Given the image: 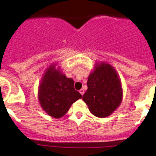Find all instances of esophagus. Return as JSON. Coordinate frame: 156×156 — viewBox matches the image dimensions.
<instances>
[{
    "label": "esophagus",
    "mask_w": 156,
    "mask_h": 156,
    "mask_svg": "<svg viewBox=\"0 0 156 156\" xmlns=\"http://www.w3.org/2000/svg\"><path fill=\"white\" fill-rule=\"evenodd\" d=\"M79 92H80V94H81V95L83 96V95H84V89H81V90H80Z\"/></svg>",
    "instance_id": "obj_1"
}]
</instances>
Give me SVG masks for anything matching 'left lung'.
<instances>
[{"label": "left lung", "mask_w": 156, "mask_h": 156, "mask_svg": "<svg viewBox=\"0 0 156 156\" xmlns=\"http://www.w3.org/2000/svg\"><path fill=\"white\" fill-rule=\"evenodd\" d=\"M87 85L82 100L94 115L108 117L120 106L123 89L120 78L112 65L97 62L88 76Z\"/></svg>", "instance_id": "obj_1"}]
</instances>
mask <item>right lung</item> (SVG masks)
Listing matches in <instances>:
<instances>
[{"mask_svg":"<svg viewBox=\"0 0 156 156\" xmlns=\"http://www.w3.org/2000/svg\"><path fill=\"white\" fill-rule=\"evenodd\" d=\"M82 97L74 88V81L53 63L47 68L38 87V101L44 111L54 119L66 115L71 106Z\"/></svg>","mask_w":156,"mask_h":156,"instance_id":"add662e5","label":"right lung"}]
</instances>
